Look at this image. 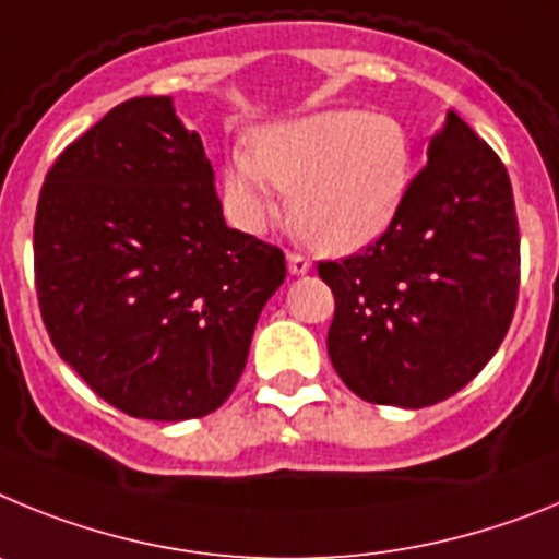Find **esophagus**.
I'll return each mask as SVG.
<instances>
[{
  "label": "esophagus",
  "mask_w": 559,
  "mask_h": 559,
  "mask_svg": "<svg viewBox=\"0 0 559 559\" xmlns=\"http://www.w3.org/2000/svg\"><path fill=\"white\" fill-rule=\"evenodd\" d=\"M286 264H289V273L293 275H307L312 270V261L300 252H286Z\"/></svg>",
  "instance_id": "34e87169"
}]
</instances>
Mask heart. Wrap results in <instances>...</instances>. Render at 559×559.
Returning a JSON list of instances; mask_svg holds the SVG:
<instances>
[{
    "label": "heart",
    "mask_w": 559,
    "mask_h": 559,
    "mask_svg": "<svg viewBox=\"0 0 559 559\" xmlns=\"http://www.w3.org/2000/svg\"><path fill=\"white\" fill-rule=\"evenodd\" d=\"M414 168L405 123L388 111L329 109L261 129L225 168V197L250 230L278 216L289 191L295 230L323 252L380 239L402 207Z\"/></svg>",
    "instance_id": "obj_1"
}]
</instances>
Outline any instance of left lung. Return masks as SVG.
<instances>
[{
    "mask_svg": "<svg viewBox=\"0 0 559 559\" xmlns=\"http://www.w3.org/2000/svg\"><path fill=\"white\" fill-rule=\"evenodd\" d=\"M334 295L329 357L373 405L459 394L503 343L518 307L521 233L501 157L450 111L380 239L320 261Z\"/></svg>",
    "mask_w": 559,
    "mask_h": 559,
    "instance_id": "left-lung-1",
    "label": "left lung"
}]
</instances>
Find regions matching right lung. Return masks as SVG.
<instances>
[{
  "instance_id": "obj_1",
  "label": "right lung",
  "mask_w": 559,
  "mask_h": 559,
  "mask_svg": "<svg viewBox=\"0 0 559 559\" xmlns=\"http://www.w3.org/2000/svg\"><path fill=\"white\" fill-rule=\"evenodd\" d=\"M41 320L61 360L138 419L213 414L284 284L281 247L225 225L202 140L171 98H132L47 171L33 225Z\"/></svg>"
}]
</instances>
